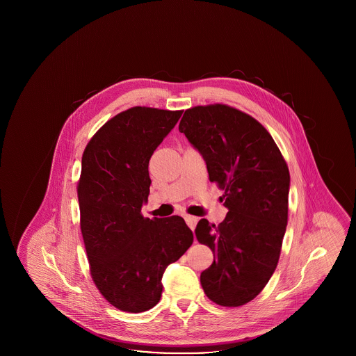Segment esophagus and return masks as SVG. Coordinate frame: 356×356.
Returning <instances> with one entry per match:
<instances>
[{
	"label": "esophagus",
	"instance_id": "34e87169",
	"mask_svg": "<svg viewBox=\"0 0 356 356\" xmlns=\"http://www.w3.org/2000/svg\"><path fill=\"white\" fill-rule=\"evenodd\" d=\"M184 219H186V225L193 231V229H195V227H196V224H197V218L191 216V215H186V216H184Z\"/></svg>",
	"mask_w": 356,
	"mask_h": 356
}]
</instances>
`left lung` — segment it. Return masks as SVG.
Masks as SVG:
<instances>
[{
	"instance_id": "obj_1",
	"label": "left lung",
	"mask_w": 356,
	"mask_h": 356,
	"mask_svg": "<svg viewBox=\"0 0 356 356\" xmlns=\"http://www.w3.org/2000/svg\"><path fill=\"white\" fill-rule=\"evenodd\" d=\"M179 131L202 153L228 208L219 225L202 219L196 227L199 243L215 256L200 275L202 287L216 305H245L279 261L288 220L287 163L259 121L228 105L186 109Z\"/></svg>"
}]
</instances>
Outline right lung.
Listing matches in <instances>:
<instances>
[{
    "label": "right lung",
    "mask_w": 356,
    "mask_h": 356,
    "mask_svg": "<svg viewBox=\"0 0 356 356\" xmlns=\"http://www.w3.org/2000/svg\"><path fill=\"white\" fill-rule=\"evenodd\" d=\"M183 111L134 106L106 121L88 143L77 186L80 227L92 279L125 312L159 303L163 273L193 243L180 216L149 219V159Z\"/></svg>",
    "instance_id": "1"
}]
</instances>
